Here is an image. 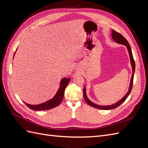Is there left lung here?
I'll use <instances>...</instances> for the list:
<instances>
[{
    "instance_id": "obj_1",
    "label": "left lung",
    "mask_w": 148,
    "mask_h": 148,
    "mask_svg": "<svg viewBox=\"0 0 148 148\" xmlns=\"http://www.w3.org/2000/svg\"><path fill=\"white\" fill-rule=\"evenodd\" d=\"M112 38L113 39V41L115 42H117L118 44H122V45H124L126 46L128 53H129V56H130V62H131V65L132 67V77L130 79V86L128 88V91H127V94L125 95L122 99L117 101V102H115V104H113L112 105H108V106H102V105H98L97 104H95V103L92 102L89 99V98L86 95V88L84 86V89H83V96H84V99L88 104L91 106L95 108L98 109H101V110H111V109H114L117 108L120 105H121L122 103L127 99V98L128 97L129 95L130 94L132 89V86H133V78H134V74H135V61H134L133 57V54H132V49L131 47L130 46V44L127 41V40L125 39L122 34H120V33L116 32L115 30H112Z\"/></svg>"
}]
</instances>
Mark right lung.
Here are the masks:
<instances>
[{
  "mask_svg": "<svg viewBox=\"0 0 148 148\" xmlns=\"http://www.w3.org/2000/svg\"><path fill=\"white\" fill-rule=\"evenodd\" d=\"M14 56H15V53H14ZM70 79H71L70 78H66V77L62 78L60 82L59 89H58V90L56 93L55 96L52 98H51V99H49L44 102H42L41 104H36V105L29 104L25 102H24V103L29 107V109H32L33 110H49V109L54 108V107L59 106L60 104L62 99H63L65 89L67 86V84L69 83Z\"/></svg>",
  "mask_w": 148,
  "mask_h": 148,
  "instance_id": "1",
  "label": "right lung"
}]
</instances>
